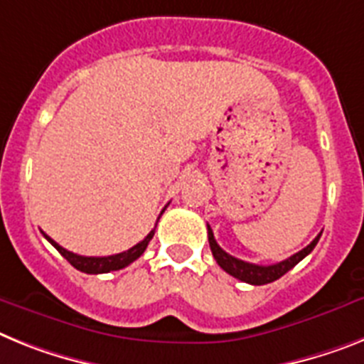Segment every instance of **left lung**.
<instances>
[{"label":"left lung","instance_id":"8db88e82","mask_svg":"<svg viewBox=\"0 0 364 364\" xmlns=\"http://www.w3.org/2000/svg\"><path fill=\"white\" fill-rule=\"evenodd\" d=\"M207 235H209L210 252H213V255H215L216 262H218L222 270L228 272L229 276H233L237 277V279L244 281V283H250V285H267V283H272V281L279 279L281 276H285L287 272L291 270V268H294L301 259L307 257V255L314 250V246H316V242H318L320 235L322 233H320L318 237H316L309 246H307V248L301 250V252L294 253L292 257L285 259V261H281V262H276V264H268V267L240 261V259L225 253L224 250L220 248L218 242L215 240V235H213L210 225H207Z\"/></svg>","mask_w":364,"mask_h":364}]
</instances>
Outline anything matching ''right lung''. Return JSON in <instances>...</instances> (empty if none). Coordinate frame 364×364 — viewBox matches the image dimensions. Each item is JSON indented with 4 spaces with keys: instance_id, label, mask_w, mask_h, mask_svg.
Instances as JSON below:
<instances>
[{
    "instance_id": "add662e5",
    "label": "right lung",
    "mask_w": 364,
    "mask_h": 364,
    "mask_svg": "<svg viewBox=\"0 0 364 364\" xmlns=\"http://www.w3.org/2000/svg\"><path fill=\"white\" fill-rule=\"evenodd\" d=\"M154 233H155V229H151V231L148 233V237H146L144 240H140L139 244H135L133 248H129L127 252L116 253V255H107V257H85V255H77V253H72L68 252V250H64L63 246H59V244L55 242L53 239H50L46 233L44 237L50 240L51 246H55L57 252H59L73 268H77V270L85 272V274H107V272L120 270V268H125L127 264L136 261V259L144 253V250L148 248L149 240L154 239Z\"/></svg>"
}]
</instances>
